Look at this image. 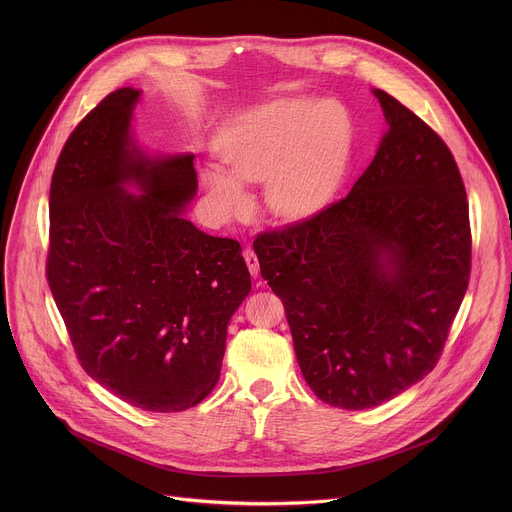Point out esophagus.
<instances>
[{
	"label": "esophagus",
	"instance_id": "34e87169",
	"mask_svg": "<svg viewBox=\"0 0 512 512\" xmlns=\"http://www.w3.org/2000/svg\"><path fill=\"white\" fill-rule=\"evenodd\" d=\"M243 257H245V263H247V267H249V273L253 275V277H259V259H257V255H255V251L253 249H245L243 251Z\"/></svg>",
	"mask_w": 512,
	"mask_h": 512
}]
</instances>
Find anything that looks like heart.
<instances>
[{
	"instance_id": "1",
	"label": "heart",
	"mask_w": 512,
	"mask_h": 512,
	"mask_svg": "<svg viewBox=\"0 0 512 512\" xmlns=\"http://www.w3.org/2000/svg\"><path fill=\"white\" fill-rule=\"evenodd\" d=\"M225 170L202 172L225 218L251 206L245 186L265 182V206L281 221H304L338 194L352 154V121L334 101L279 99L227 125L216 141Z\"/></svg>"
}]
</instances>
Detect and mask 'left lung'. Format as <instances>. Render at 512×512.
<instances>
[{"instance_id": "1", "label": "left lung", "mask_w": 512, "mask_h": 512, "mask_svg": "<svg viewBox=\"0 0 512 512\" xmlns=\"http://www.w3.org/2000/svg\"><path fill=\"white\" fill-rule=\"evenodd\" d=\"M387 131L346 198L255 239L310 389L377 407L440 360L470 279L466 190L448 145L381 89Z\"/></svg>"}]
</instances>
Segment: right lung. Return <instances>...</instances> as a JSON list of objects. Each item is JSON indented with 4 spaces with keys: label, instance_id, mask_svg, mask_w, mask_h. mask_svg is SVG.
<instances>
[{
    "label": "right lung",
    "instance_id": "right-lung-1",
    "mask_svg": "<svg viewBox=\"0 0 512 512\" xmlns=\"http://www.w3.org/2000/svg\"><path fill=\"white\" fill-rule=\"evenodd\" d=\"M139 97L131 87L107 95L66 139L50 184L46 275L89 377L133 407L172 413L221 377L251 275L237 241L184 216L198 190L194 156L139 148Z\"/></svg>",
    "mask_w": 512,
    "mask_h": 512
}]
</instances>
